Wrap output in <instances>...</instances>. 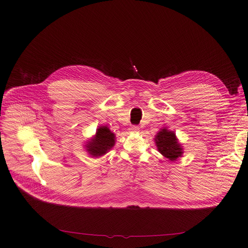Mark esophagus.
Instances as JSON below:
<instances>
[{"label": "esophagus", "mask_w": 248, "mask_h": 248, "mask_svg": "<svg viewBox=\"0 0 248 248\" xmlns=\"http://www.w3.org/2000/svg\"><path fill=\"white\" fill-rule=\"evenodd\" d=\"M129 131L130 132H138L139 131V127L137 125H131L129 127Z\"/></svg>", "instance_id": "34e87169"}]
</instances>
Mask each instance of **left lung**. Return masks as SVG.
Returning <instances> with one entry per match:
<instances>
[{
  "instance_id": "obj_1",
  "label": "left lung",
  "mask_w": 248,
  "mask_h": 248,
  "mask_svg": "<svg viewBox=\"0 0 248 248\" xmlns=\"http://www.w3.org/2000/svg\"><path fill=\"white\" fill-rule=\"evenodd\" d=\"M155 143L158 151L170 161H176L184 154V148L172 130L162 127L155 135Z\"/></svg>"
}]
</instances>
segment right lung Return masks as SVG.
I'll return each instance as SVG.
<instances>
[{"label": "right lung", "instance_id": "add662e5", "mask_svg": "<svg viewBox=\"0 0 248 248\" xmlns=\"http://www.w3.org/2000/svg\"><path fill=\"white\" fill-rule=\"evenodd\" d=\"M116 143V135L107 125H101L96 129V133L86 141L84 145L86 152L93 158L107 154Z\"/></svg>", "mask_w": 248, "mask_h": 248}]
</instances>
